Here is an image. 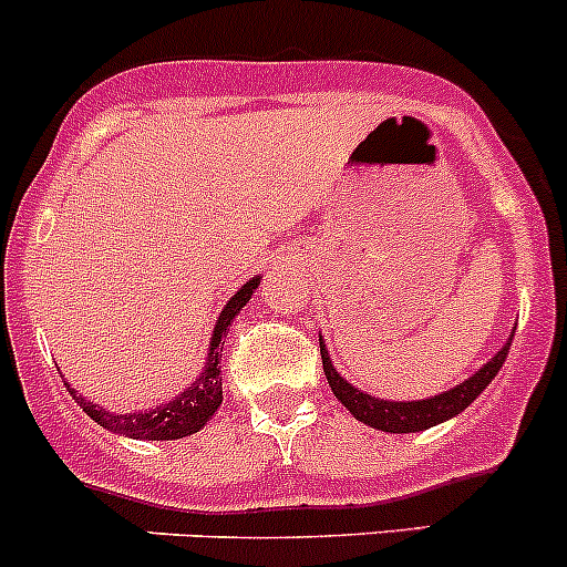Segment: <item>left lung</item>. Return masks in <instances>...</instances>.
<instances>
[{
	"instance_id": "left-lung-1",
	"label": "left lung",
	"mask_w": 567,
	"mask_h": 567,
	"mask_svg": "<svg viewBox=\"0 0 567 567\" xmlns=\"http://www.w3.org/2000/svg\"><path fill=\"white\" fill-rule=\"evenodd\" d=\"M513 338H507L505 347L488 360L483 369H477L470 379L456 384V388L445 390L440 395H431L425 401H388V399H373V395L363 393L354 384H349L347 379L341 377L336 369H332V360L327 354V347L319 336V349H322V365H324V377L330 382L332 393L336 399L347 406L360 423L371 425V429L379 431H390V434H414V431H425L436 423H445V420L456 417L458 412H464L483 390L488 388L494 377H497L502 363L507 358V349H511Z\"/></svg>"
}]
</instances>
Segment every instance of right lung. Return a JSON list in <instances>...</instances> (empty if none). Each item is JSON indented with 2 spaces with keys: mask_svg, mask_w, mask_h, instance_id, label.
Segmentation results:
<instances>
[{
  "mask_svg": "<svg viewBox=\"0 0 567 567\" xmlns=\"http://www.w3.org/2000/svg\"><path fill=\"white\" fill-rule=\"evenodd\" d=\"M261 278H250L245 281L237 295L229 297V302L224 306L220 317L215 319L213 338H209V352L204 371L198 373V379L190 388H185L177 399H172L168 404L155 406L150 412H109L101 404H92L84 395H79V390H73L68 384L70 395L75 399V404L81 406L97 425L114 431V434L131 436V440H183V436L196 434L198 429H204L209 417L218 412L220 401H224V388H220V352H224L226 330H229L231 319L243 311L245 302L250 300V295L256 291Z\"/></svg>",
  "mask_w": 567,
  "mask_h": 567,
  "instance_id": "add662e5",
  "label": "right lung"
}]
</instances>
